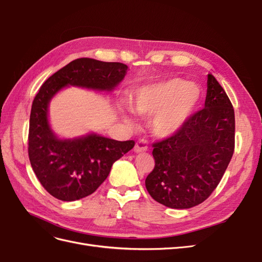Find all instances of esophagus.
Here are the masks:
<instances>
[{"instance_id":"obj_1","label":"esophagus","mask_w":262,"mask_h":262,"mask_svg":"<svg viewBox=\"0 0 262 262\" xmlns=\"http://www.w3.org/2000/svg\"><path fill=\"white\" fill-rule=\"evenodd\" d=\"M147 148H148V144H147L146 140L141 139L137 142L136 145H134V152H136V153L145 152V150H147Z\"/></svg>"}]
</instances>
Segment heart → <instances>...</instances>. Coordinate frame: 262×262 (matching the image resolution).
I'll list each match as a JSON object with an SVG mask.
<instances>
[{
    "label": "heart",
    "mask_w": 262,
    "mask_h": 262,
    "mask_svg": "<svg viewBox=\"0 0 262 262\" xmlns=\"http://www.w3.org/2000/svg\"><path fill=\"white\" fill-rule=\"evenodd\" d=\"M200 92L193 84L181 78L149 84L140 89L132 101V109L139 116H150V129L158 138L177 133L191 115Z\"/></svg>",
    "instance_id": "b5f03b06"
}]
</instances>
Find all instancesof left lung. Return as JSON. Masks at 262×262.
I'll list each match as a JSON object with an SVG mask.
<instances>
[{
    "label": "left lung",
    "mask_w": 262,
    "mask_h": 262,
    "mask_svg": "<svg viewBox=\"0 0 262 262\" xmlns=\"http://www.w3.org/2000/svg\"><path fill=\"white\" fill-rule=\"evenodd\" d=\"M153 147L155 166L145 187L155 201L172 209H189L208 199L235 148L234 108L212 74H208L204 108Z\"/></svg>",
    "instance_id": "left-lung-1"
}]
</instances>
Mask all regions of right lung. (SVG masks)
Masks as SVG:
<instances>
[{
	"mask_svg": "<svg viewBox=\"0 0 262 262\" xmlns=\"http://www.w3.org/2000/svg\"><path fill=\"white\" fill-rule=\"evenodd\" d=\"M126 70L120 62L76 59L51 75L37 93L29 119V161L42 187L57 199L74 201L96 191L113 164L133 148L134 141L121 142L97 134L60 140L49 125V101L69 85L113 91Z\"/></svg>",
	"mask_w": 262,
	"mask_h": 262,
	"instance_id": "obj_1",
	"label": "right lung"
}]
</instances>
